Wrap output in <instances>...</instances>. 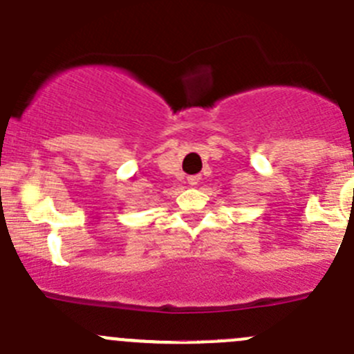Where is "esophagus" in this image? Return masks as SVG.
<instances>
[{"label":"esophagus","instance_id":"esophagus-1","mask_svg":"<svg viewBox=\"0 0 354 354\" xmlns=\"http://www.w3.org/2000/svg\"><path fill=\"white\" fill-rule=\"evenodd\" d=\"M200 180H202V178H200V174H194V176H188V183H190L192 187L198 185Z\"/></svg>","mask_w":354,"mask_h":354}]
</instances>
